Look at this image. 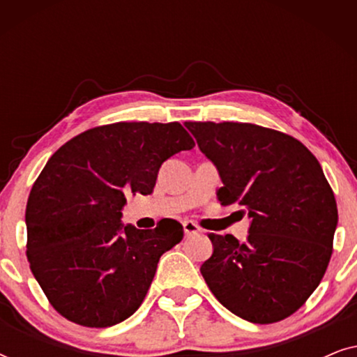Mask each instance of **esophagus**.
Wrapping results in <instances>:
<instances>
[{
  "label": "esophagus",
  "instance_id": "1",
  "mask_svg": "<svg viewBox=\"0 0 357 357\" xmlns=\"http://www.w3.org/2000/svg\"><path fill=\"white\" fill-rule=\"evenodd\" d=\"M202 229H199L197 224L192 221H183V232L185 236H193V234H198Z\"/></svg>",
  "mask_w": 357,
  "mask_h": 357
}]
</instances>
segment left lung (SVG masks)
Instances as JSON below:
<instances>
[{
    "mask_svg": "<svg viewBox=\"0 0 357 357\" xmlns=\"http://www.w3.org/2000/svg\"><path fill=\"white\" fill-rule=\"evenodd\" d=\"M218 167L222 206L252 219L247 241L209 234L199 271L221 304L252 324L299 310L320 284L338 224L336 199L315 155L281 131L234 121H187Z\"/></svg>",
    "mask_w": 357,
    "mask_h": 357,
    "instance_id": "left-lung-1",
    "label": "left lung"
}]
</instances>
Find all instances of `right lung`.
I'll return each instance as SVG.
<instances>
[{
    "mask_svg": "<svg viewBox=\"0 0 357 357\" xmlns=\"http://www.w3.org/2000/svg\"><path fill=\"white\" fill-rule=\"evenodd\" d=\"M193 146L178 121H119L75 136L48 159L27 199L26 253L58 314L105 328L138 310L183 227L175 219L148 231L123 226L121 208L126 195L153 193L164 160Z\"/></svg>",
    "mask_w": 357,
    "mask_h": 357,
    "instance_id": "add662e5",
    "label": "right lung"
}]
</instances>
